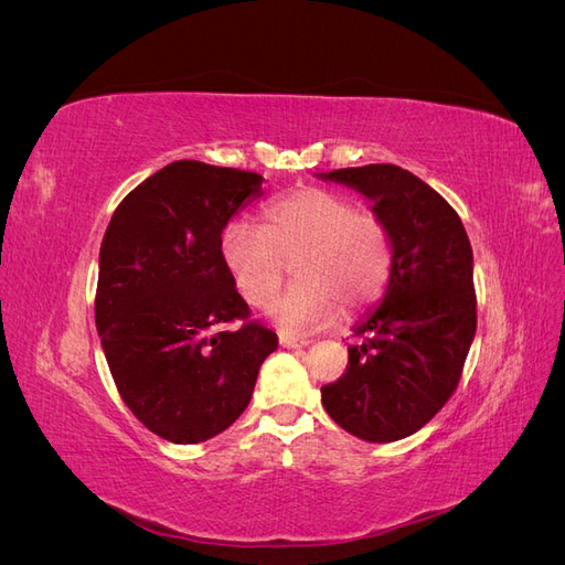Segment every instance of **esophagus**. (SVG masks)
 I'll return each mask as SVG.
<instances>
[{
    "mask_svg": "<svg viewBox=\"0 0 565 565\" xmlns=\"http://www.w3.org/2000/svg\"><path fill=\"white\" fill-rule=\"evenodd\" d=\"M280 347H285V349H301V347H309V341L282 334V337H280Z\"/></svg>",
    "mask_w": 565,
    "mask_h": 565,
    "instance_id": "obj_1",
    "label": "esophagus"
}]
</instances>
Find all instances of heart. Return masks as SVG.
<instances>
[{
  "instance_id": "1",
  "label": "heart",
  "mask_w": 565,
  "mask_h": 565,
  "mask_svg": "<svg viewBox=\"0 0 565 565\" xmlns=\"http://www.w3.org/2000/svg\"><path fill=\"white\" fill-rule=\"evenodd\" d=\"M224 259L254 309H268L292 264L297 282L273 306V318L285 332L303 334L332 322L341 306L353 313L384 295L393 241L384 218L358 210L349 195L299 188L268 204L262 226L233 224Z\"/></svg>"
}]
</instances>
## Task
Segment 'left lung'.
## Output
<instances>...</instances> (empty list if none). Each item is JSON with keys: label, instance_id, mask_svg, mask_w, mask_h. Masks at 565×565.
Listing matches in <instances>:
<instances>
[{"label": "left lung", "instance_id": "obj_1", "mask_svg": "<svg viewBox=\"0 0 565 565\" xmlns=\"http://www.w3.org/2000/svg\"><path fill=\"white\" fill-rule=\"evenodd\" d=\"M355 188L384 218L393 270L384 301L349 347L347 372L320 388L341 429L391 443L419 431L455 393L476 334L473 252L457 212L396 164L318 174Z\"/></svg>", "mask_w": 565, "mask_h": 565}]
</instances>
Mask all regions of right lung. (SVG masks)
<instances>
[{
    "label": "right lung",
    "mask_w": 565,
    "mask_h": 565,
    "mask_svg": "<svg viewBox=\"0 0 565 565\" xmlns=\"http://www.w3.org/2000/svg\"><path fill=\"white\" fill-rule=\"evenodd\" d=\"M262 181L177 160L117 204L100 243L94 311L115 386L146 429L179 446L226 431L278 349V334L249 320L221 252Z\"/></svg>",
    "instance_id": "add662e5"
}]
</instances>
